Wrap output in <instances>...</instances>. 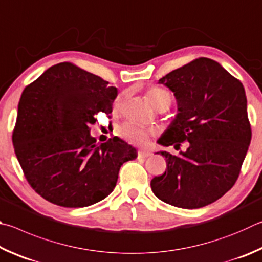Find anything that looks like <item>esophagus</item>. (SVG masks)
<instances>
[{"instance_id":"34e87169","label":"esophagus","mask_w":262,"mask_h":262,"mask_svg":"<svg viewBox=\"0 0 262 262\" xmlns=\"http://www.w3.org/2000/svg\"><path fill=\"white\" fill-rule=\"evenodd\" d=\"M138 158H143V159H145V158H148V157H150V155H152V153L149 152V150H147V149H139L138 150Z\"/></svg>"}]
</instances>
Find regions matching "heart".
I'll use <instances>...</instances> for the list:
<instances>
[{
    "mask_svg": "<svg viewBox=\"0 0 262 262\" xmlns=\"http://www.w3.org/2000/svg\"><path fill=\"white\" fill-rule=\"evenodd\" d=\"M146 95H147L149 102L158 109L162 107L169 108V105L171 103L170 92L164 89H160V87H152V89H149L147 91ZM124 100H125V93L119 94L117 98L115 99L114 107L116 109L121 108L122 104L124 103ZM116 132L121 138L135 145H146L148 141L149 136L153 134L152 130H149V128L145 126H141L139 124L134 122H126L122 124V125L117 128Z\"/></svg>",
    "mask_w": 262,
    "mask_h": 262,
    "instance_id": "heart-1",
    "label": "heart"
}]
</instances>
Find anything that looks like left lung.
<instances>
[{
  "label": "left lung",
  "instance_id": "1",
  "mask_svg": "<svg viewBox=\"0 0 262 262\" xmlns=\"http://www.w3.org/2000/svg\"><path fill=\"white\" fill-rule=\"evenodd\" d=\"M159 82L173 92L178 114L158 143L180 147L189 141V147L181 157L159 152L167 169L150 181L152 191L176 207H204L235 185L249 149L252 131L244 86L207 57L193 59Z\"/></svg>",
  "mask_w": 262,
  "mask_h": 262
}]
</instances>
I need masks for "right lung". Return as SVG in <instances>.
<instances>
[{
    "mask_svg": "<svg viewBox=\"0 0 262 262\" xmlns=\"http://www.w3.org/2000/svg\"><path fill=\"white\" fill-rule=\"evenodd\" d=\"M70 62L55 64L25 87L12 143L32 189L62 207H87L116 186L137 150L114 137L96 145L95 115L113 112L117 89Z\"/></svg>",
    "mask_w": 262,
    "mask_h": 262,
    "instance_id": "right-lung-1",
    "label": "right lung"
}]
</instances>
